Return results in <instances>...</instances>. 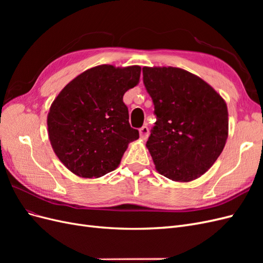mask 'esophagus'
Segmentation results:
<instances>
[{
    "label": "esophagus",
    "instance_id": "esophagus-1",
    "mask_svg": "<svg viewBox=\"0 0 263 263\" xmlns=\"http://www.w3.org/2000/svg\"><path fill=\"white\" fill-rule=\"evenodd\" d=\"M139 136L142 140H146L149 136V128L147 126H142L141 128L139 129Z\"/></svg>",
    "mask_w": 263,
    "mask_h": 263
}]
</instances>
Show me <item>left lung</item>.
I'll return each mask as SVG.
<instances>
[{"label": "left lung", "instance_id": "left-lung-1", "mask_svg": "<svg viewBox=\"0 0 263 263\" xmlns=\"http://www.w3.org/2000/svg\"><path fill=\"white\" fill-rule=\"evenodd\" d=\"M157 122L146 144L157 171L190 182L208 171L228 137L226 102L200 77L174 67H144Z\"/></svg>", "mask_w": 263, "mask_h": 263}]
</instances>
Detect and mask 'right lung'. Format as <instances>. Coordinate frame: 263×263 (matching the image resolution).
I'll list each match as a JSON object with an SVG mask.
<instances>
[{
    "mask_svg": "<svg viewBox=\"0 0 263 263\" xmlns=\"http://www.w3.org/2000/svg\"><path fill=\"white\" fill-rule=\"evenodd\" d=\"M140 72L139 66L93 67L52 102L47 116L50 144L76 176L100 178L115 170L129 142L139 138L123 97L138 84Z\"/></svg>",
    "mask_w": 263,
    "mask_h": 263,
    "instance_id": "1",
    "label": "right lung"
}]
</instances>
